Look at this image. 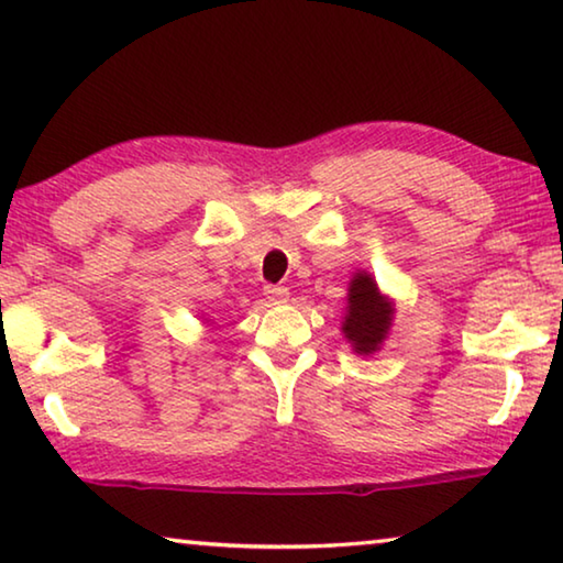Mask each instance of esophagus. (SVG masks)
Wrapping results in <instances>:
<instances>
[{
	"label": "esophagus",
	"instance_id": "1",
	"mask_svg": "<svg viewBox=\"0 0 563 563\" xmlns=\"http://www.w3.org/2000/svg\"><path fill=\"white\" fill-rule=\"evenodd\" d=\"M265 298H268V302H273V305H283V302H288L290 292H288V288H283V285H268V288H265Z\"/></svg>",
	"mask_w": 563,
	"mask_h": 563
}]
</instances>
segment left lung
I'll return each instance as SVG.
<instances>
[{
  "instance_id": "obj_1",
  "label": "left lung",
  "mask_w": 563,
  "mask_h": 563,
  "mask_svg": "<svg viewBox=\"0 0 563 563\" xmlns=\"http://www.w3.org/2000/svg\"><path fill=\"white\" fill-rule=\"evenodd\" d=\"M395 320V300L379 290L377 280L367 271L352 273L347 283V305L342 318V335L350 342L352 352L362 357L383 350Z\"/></svg>"
}]
</instances>
